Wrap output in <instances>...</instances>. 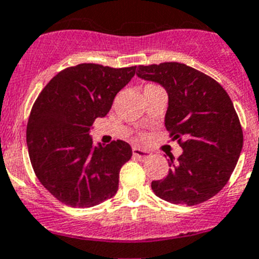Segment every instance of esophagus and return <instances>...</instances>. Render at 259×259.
Segmentation results:
<instances>
[{
  "label": "esophagus",
  "mask_w": 259,
  "mask_h": 259,
  "mask_svg": "<svg viewBox=\"0 0 259 259\" xmlns=\"http://www.w3.org/2000/svg\"><path fill=\"white\" fill-rule=\"evenodd\" d=\"M133 154H134V156L139 157V159H146V157L151 155V152L146 151V150H142V148L139 147H133Z\"/></svg>",
  "instance_id": "obj_1"
}]
</instances>
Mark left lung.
Segmentation results:
<instances>
[{
	"label": "left lung",
	"mask_w": 259,
	"mask_h": 259,
	"mask_svg": "<svg viewBox=\"0 0 259 259\" xmlns=\"http://www.w3.org/2000/svg\"><path fill=\"white\" fill-rule=\"evenodd\" d=\"M137 75L165 89V127L183 147L169 170L152 181L155 194L175 204L202 203L228 183L242 150L241 123L226 90L211 76L179 62L138 66Z\"/></svg>",
	"instance_id": "1"
}]
</instances>
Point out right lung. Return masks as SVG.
I'll list each match as a JSON object with an SVG mask.
<instances>
[{
	"instance_id": "obj_1",
	"label": "right lung",
	"mask_w": 259,
	"mask_h": 259,
	"mask_svg": "<svg viewBox=\"0 0 259 259\" xmlns=\"http://www.w3.org/2000/svg\"><path fill=\"white\" fill-rule=\"evenodd\" d=\"M136 69L99 64L66 67L33 103L27 123L31 164L41 185L62 203L92 207L117 193L120 169L132 157V147L120 139L94 146L90 130L109 112Z\"/></svg>"
}]
</instances>
